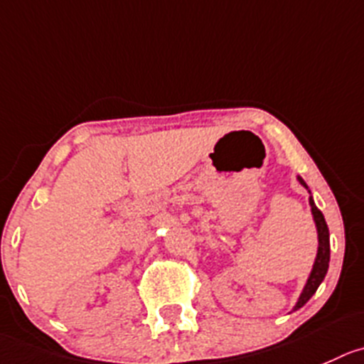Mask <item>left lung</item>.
Masks as SVG:
<instances>
[{"label": "left lung", "mask_w": 364, "mask_h": 364, "mask_svg": "<svg viewBox=\"0 0 364 364\" xmlns=\"http://www.w3.org/2000/svg\"><path fill=\"white\" fill-rule=\"evenodd\" d=\"M299 182L304 186V188L309 189L300 176H299ZM309 205H311V213H313V218H314V223H316V230H318V254H316V259H314V264H313V269H311L309 279H307L306 286H304V291L300 293V299L299 302H296V306L293 307V311L300 309V307H302L304 304H306L307 300L316 293L318 286H320L321 280H323L325 275H327L328 261H331V243H328V228H327V223H325V218L323 214H321V210L314 205L313 196L309 198Z\"/></svg>", "instance_id": "1"}]
</instances>
